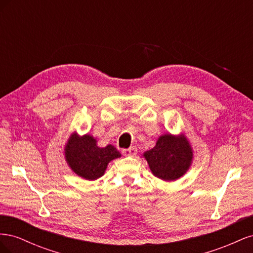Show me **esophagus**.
<instances>
[{"label":"esophagus","mask_w":253,"mask_h":253,"mask_svg":"<svg viewBox=\"0 0 253 253\" xmlns=\"http://www.w3.org/2000/svg\"><path fill=\"white\" fill-rule=\"evenodd\" d=\"M122 154L125 156H135L137 154V149L135 147H131L129 149H126L122 151Z\"/></svg>","instance_id":"1"}]
</instances>
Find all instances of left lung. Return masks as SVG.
Wrapping results in <instances>:
<instances>
[{
    "label": "left lung",
    "mask_w": 253,
    "mask_h": 253,
    "mask_svg": "<svg viewBox=\"0 0 253 253\" xmlns=\"http://www.w3.org/2000/svg\"><path fill=\"white\" fill-rule=\"evenodd\" d=\"M156 177L173 181L180 178L190 169L193 160V150L185 134L170 133L159 136L155 147L142 155Z\"/></svg>",
    "instance_id": "1"
}]
</instances>
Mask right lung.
Returning <instances> with one entry per match:
<instances>
[{
    "label": "right lung",
    "instance_id": "obj_1",
    "mask_svg": "<svg viewBox=\"0 0 253 253\" xmlns=\"http://www.w3.org/2000/svg\"><path fill=\"white\" fill-rule=\"evenodd\" d=\"M64 156L73 172L86 180H96L104 174L112 160L121 157V154L112 144L98 147L91 135L80 136L74 132L65 144Z\"/></svg>",
    "mask_w": 253,
    "mask_h": 253
}]
</instances>
